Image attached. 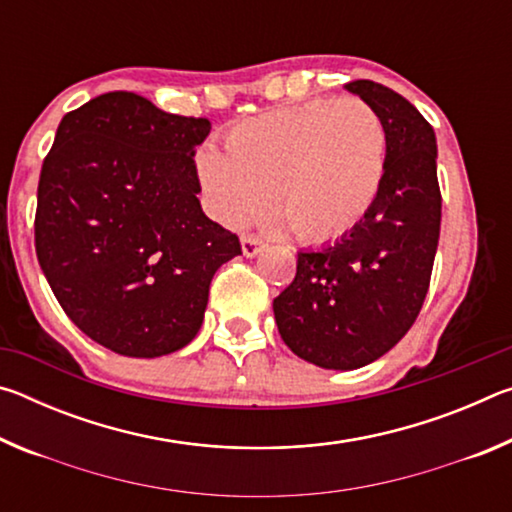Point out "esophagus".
I'll use <instances>...</instances> for the list:
<instances>
[{
	"mask_svg": "<svg viewBox=\"0 0 512 512\" xmlns=\"http://www.w3.org/2000/svg\"><path fill=\"white\" fill-rule=\"evenodd\" d=\"M262 248H264V241L259 237H255V235L241 237V250H244L246 257H255Z\"/></svg>",
	"mask_w": 512,
	"mask_h": 512,
	"instance_id": "obj_1",
	"label": "esophagus"
}]
</instances>
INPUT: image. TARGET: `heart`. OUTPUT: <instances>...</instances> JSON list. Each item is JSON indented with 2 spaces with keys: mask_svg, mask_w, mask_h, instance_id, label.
Returning a JSON list of instances; mask_svg holds the SVG:
<instances>
[{
  "mask_svg": "<svg viewBox=\"0 0 512 512\" xmlns=\"http://www.w3.org/2000/svg\"><path fill=\"white\" fill-rule=\"evenodd\" d=\"M384 119L361 99H314L239 121L225 151L205 146L196 173L212 216L237 228L273 210L302 244L343 239L386 178Z\"/></svg>",
  "mask_w": 512,
  "mask_h": 512,
  "instance_id": "heart-1",
  "label": "heart"
}]
</instances>
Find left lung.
Segmentation results:
<instances>
[{"mask_svg": "<svg viewBox=\"0 0 512 512\" xmlns=\"http://www.w3.org/2000/svg\"><path fill=\"white\" fill-rule=\"evenodd\" d=\"M345 90L384 119V185L350 235L300 250L296 277L273 300L282 341L327 370L368 366L409 332L429 291L443 205L436 133L418 108L375 81Z\"/></svg>", "mask_w": 512, "mask_h": 512, "instance_id": "1", "label": "left lung"}]
</instances>
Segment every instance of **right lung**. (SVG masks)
<instances>
[{
  "label": "right lung",
  "mask_w": 512,
  "mask_h": 512,
  "mask_svg": "<svg viewBox=\"0 0 512 512\" xmlns=\"http://www.w3.org/2000/svg\"><path fill=\"white\" fill-rule=\"evenodd\" d=\"M210 128L133 92L60 119L40 171L36 253L69 320L103 348L137 359L185 348L214 273L241 255L196 198Z\"/></svg>",
  "instance_id": "add662e5"
}]
</instances>
